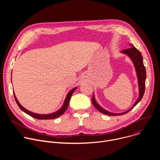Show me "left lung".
I'll return each mask as SVG.
<instances>
[{
    "instance_id": "8db88e82",
    "label": "left lung",
    "mask_w": 160,
    "mask_h": 160,
    "mask_svg": "<svg viewBox=\"0 0 160 160\" xmlns=\"http://www.w3.org/2000/svg\"><path fill=\"white\" fill-rule=\"evenodd\" d=\"M132 46L129 49H127L125 50H123L122 51V52L127 54L132 60V61L133 62V64L135 65V70H136V72H137V75H138V82H139V98L135 102V104H133V106L128 111L124 112H122V113H112L110 112L107 111L106 110H105L104 109H103L102 108H101L96 101L94 96L93 95L92 98V102L93 105L96 107V108L101 113L104 114V115H108V116H116V115H124V114L128 112V111H130L131 109H132L134 106H135L137 104H138V102L142 99L144 92H145V82H146V68L145 66L144 65V62H143V59H142V56L141 53L140 52V51L137 49L134 46H133L132 44Z\"/></svg>"
}]
</instances>
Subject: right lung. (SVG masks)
<instances>
[{"label":"right lung","mask_w":160,"mask_h":160,"mask_svg":"<svg viewBox=\"0 0 160 160\" xmlns=\"http://www.w3.org/2000/svg\"><path fill=\"white\" fill-rule=\"evenodd\" d=\"M77 89V87L73 88L72 90H70L69 93L68 94L66 98V99L64 101V104L63 106H62V108L58 110V111L54 112V113H51V114H49V115H39V114H36V113H34V112H30L29 111H28L27 109H26L25 108H24L23 107H22L18 102V101L17 100L16 98V96L14 93V99H15V101L17 103V104L18 105L19 108L22 109V111H23L25 112H26L27 114H28V115L36 118V119H38V120H51V119H54V118H58L59 117L61 116L62 114L66 111V110L68 108V104H69V102H70V100L71 99V97L73 94V93L74 92V91Z\"/></svg>","instance_id":"right-lung-1"}]
</instances>
